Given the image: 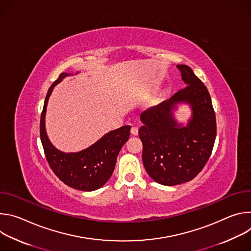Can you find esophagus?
Wrapping results in <instances>:
<instances>
[{"instance_id": "1", "label": "esophagus", "mask_w": 251, "mask_h": 251, "mask_svg": "<svg viewBox=\"0 0 251 251\" xmlns=\"http://www.w3.org/2000/svg\"><path fill=\"white\" fill-rule=\"evenodd\" d=\"M131 134L133 135H138V127H132L131 128Z\"/></svg>"}]
</instances>
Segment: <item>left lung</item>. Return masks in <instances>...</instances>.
I'll return each mask as SVG.
<instances>
[{"mask_svg": "<svg viewBox=\"0 0 251 251\" xmlns=\"http://www.w3.org/2000/svg\"><path fill=\"white\" fill-rule=\"evenodd\" d=\"M176 67L187 86L140 116L143 164L153 180L164 186L180 185L197 176L211 154L217 136L216 114L207 88L190 66ZM177 102L192 107V118L186 126L173 118Z\"/></svg>", "mask_w": 251, "mask_h": 251, "instance_id": "1", "label": "left lung"}]
</instances>
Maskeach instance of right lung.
Returning <instances> with one entry per match:
<instances>
[{"label": "right lung", "mask_w": 251, "mask_h": 251, "mask_svg": "<svg viewBox=\"0 0 251 251\" xmlns=\"http://www.w3.org/2000/svg\"><path fill=\"white\" fill-rule=\"evenodd\" d=\"M68 75H70L60 74L48 91L41 116V140L48 163L59 180L73 189L91 192L104 186L110 178L117 156L129 139L131 126L110 131L93 145L77 153H63L57 150L47 135L45 117L53 87Z\"/></svg>", "instance_id": "1"}]
</instances>
